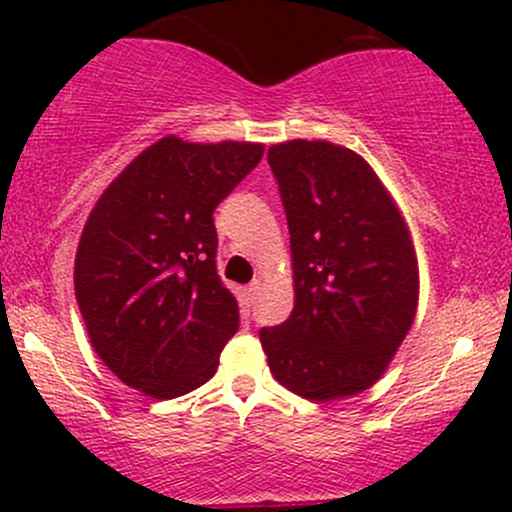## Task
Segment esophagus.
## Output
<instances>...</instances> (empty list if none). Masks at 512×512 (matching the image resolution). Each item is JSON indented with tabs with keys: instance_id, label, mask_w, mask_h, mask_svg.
Here are the masks:
<instances>
[{
	"instance_id": "obj_1",
	"label": "esophagus",
	"mask_w": 512,
	"mask_h": 512,
	"mask_svg": "<svg viewBox=\"0 0 512 512\" xmlns=\"http://www.w3.org/2000/svg\"><path fill=\"white\" fill-rule=\"evenodd\" d=\"M260 289H262V281H260V279L250 281L248 289H245V296L250 298V303H255V301H257V296H260Z\"/></svg>"
}]
</instances>
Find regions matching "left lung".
I'll return each instance as SVG.
<instances>
[{"label": "left lung", "mask_w": 512, "mask_h": 512, "mask_svg": "<svg viewBox=\"0 0 512 512\" xmlns=\"http://www.w3.org/2000/svg\"><path fill=\"white\" fill-rule=\"evenodd\" d=\"M291 233L296 303L262 327L269 370L313 402L363 392L407 337L419 267L407 223L373 168L330 142L267 151Z\"/></svg>", "instance_id": "left-lung-1"}]
</instances>
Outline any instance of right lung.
Returning a JSON list of instances; mask_svg holds the SVG:
<instances>
[{
	"label": "right lung",
	"instance_id": "1",
	"mask_svg": "<svg viewBox=\"0 0 512 512\" xmlns=\"http://www.w3.org/2000/svg\"><path fill=\"white\" fill-rule=\"evenodd\" d=\"M262 154V144L163 137L93 207L76 250V303L125 385L173 399L219 368L240 313L216 272L214 209Z\"/></svg>",
	"mask_w": 512,
	"mask_h": 512
}]
</instances>
